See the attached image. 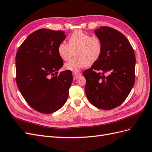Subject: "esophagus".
Returning a JSON list of instances; mask_svg holds the SVG:
<instances>
[{
    "instance_id": "obj_1",
    "label": "esophagus",
    "mask_w": 152,
    "mask_h": 152,
    "mask_svg": "<svg viewBox=\"0 0 152 152\" xmlns=\"http://www.w3.org/2000/svg\"><path fill=\"white\" fill-rule=\"evenodd\" d=\"M72 75H73V78H74V80L77 79V77L81 75V73L80 72H74L72 73Z\"/></svg>"
}]
</instances>
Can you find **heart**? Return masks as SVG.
I'll return each mask as SVG.
<instances>
[{
    "label": "heart",
    "mask_w": 152,
    "mask_h": 152,
    "mask_svg": "<svg viewBox=\"0 0 152 152\" xmlns=\"http://www.w3.org/2000/svg\"><path fill=\"white\" fill-rule=\"evenodd\" d=\"M69 44L61 42L58 46V53L62 59L68 61L75 53L76 57L65 64L67 70L76 72L99 59L103 50L99 38L94 37L81 30L73 32L68 38Z\"/></svg>",
    "instance_id": "b5f03b06"
}]
</instances>
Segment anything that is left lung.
Listing matches in <instances>:
<instances>
[{
  "label": "left lung",
  "mask_w": 152,
  "mask_h": 152,
  "mask_svg": "<svg viewBox=\"0 0 152 152\" xmlns=\"http://www.w3.org/2000/svg\"><path fill=\"white\" fill-rule=\"evenodd\" d=\"M94 32L102 43L103 50L99 59L83 72L85 93L92 105L110 110L120 105L133 88L134 52L127 38L114 28L102 26Z\"/></svg>",
  "instance_id": "obj_1"
}]
</instances>
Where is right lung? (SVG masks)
<instances>
[{"label":"right lung","mask_w":152,"mask_h":152,"mask_svg":"<svg viewBox=\"0 0 152 152\" xmlns=\"http://www.w3.org/2000/svg\"><path fill=\"white\" fill-rule=\"evenodd\" d=\"M66 38L62 31L40 29L26 38L16 53L18 88L28 104L41 113L60 109L69 96L72 72L58 74L63 66L58 46Z\"/></svg>","instance_id":"obj_1"}]
</instances>
